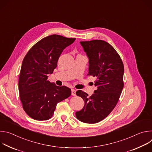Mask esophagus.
Instances as JSON below:
<instances>
[{
    "label": "esophagus",
    "instance_id": "esophagus-1",
    "mask_svg": "<svg viewBox=\"0 0 152 152\" xmlns=\"http://www.w3.org/2000/svg\"><path fill=\"white\" fill-rule=\"evenodd\" d=\"M72 95L76 96V90L75 89H72Z\"/></svg>",
    "mask_w": 152,
    "mask_h": 152
}]
</instances>
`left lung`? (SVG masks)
<instances>
[{"instance_id":"left-lung-1","label":"left lung","mask_w":152,"mask_h":152,"mask_svg":"<svg viewBox=\"0 0 152 152\" xmlns=\"http://www.w3.org/2000/svg\"><path fill=\"white\" fill-rule=\"evenodd\" d=\"M80 43L89 58L88 75L97 79L94 82L97 90L90 97L82 90L76 91L85 104L76 116L82 122L93 124L106 118L117 104L124 86V65L117 52L104 41Z\"/></svg>"}]
</instances>
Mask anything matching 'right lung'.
<instances>
[{"label":"right lung","instance_id":"obj_1","mask_svg":"<svg viewBox=\"0 0 152 152\" xmlns=\"http://www.w3.org/2000/svg\"><path fill=\"white\" fill-rule=\"evenodd\" d=\"M76 38L52 35L34 45L25 56L19 75L20 99L25 113L36 120H48L58 103L69 97L71 90L58 86L48 79L57 67L58 60Z\"/></svg>","mask_w":152,"mask_h":152}]
</instances>
